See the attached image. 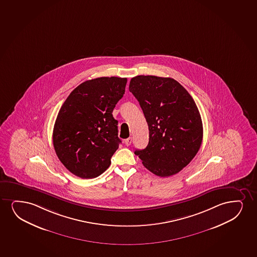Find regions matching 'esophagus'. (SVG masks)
I'll return each instance as SVG.
<instances>
[{
  "label": "esophagus",
  "mask_w": 257,
  "mask_h": 257,
  "mask_svg": "<svg viewBox=\"0 0 257 257\" xmlns=\"http://www.w3.org/2000/svg\"><path fill=\"white\" fill-rule=\"evenodd\" d=\"M131 143H132V137H130V138H127V139L125 140L126 146H130V145H131Z\"/></svg>",
  "instance_id": "obj_1"
}]
</instances>
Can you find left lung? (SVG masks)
Segmentation results:
<instances>
[{
    "mask_svg": "<svg viewBox=\"0 0 257 257\" xmlns=\"http://www.w3.org/2000/svg\"><path fill=\"white\" fill-rule=\"evenodd\" d=\"M130 91L139 101L150 130L148 146L135 154L156 176L176 175L202 144V118L194 99L178 81L155 75L133 77Z\"/></svg>",
    "mask_w": 257,
    "mask_h": 257,
    "instance_id": "obj_1",
    "label": "left lung"
}]
</instances>
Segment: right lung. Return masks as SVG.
<instances>
[{"mask_svg": "<svg viewBox=\"0 0 257 257\" xmlns=\"http://www.w3.org/2000/svg\"><path fill=\"white\" fill-rule=\"evenodd\" d=\"M127 78L100 77L82 82L62 104L53 144L66 169L82 179L95 178L110 166L120 142L113 110L123 96Z\"/></svg>", "mask_w": 257, "mask_h": 257, "instance_id": "right-lung-1", "label": "right lung"}]
</instances>
